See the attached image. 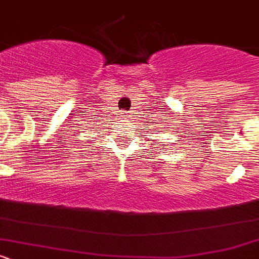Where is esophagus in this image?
Masks as SVG:
<instances>
[{"label":"esophagus","instance_id":"obj_1","mask_svg":"<svg viewBox=\"0 0 259 259\" xmlns=\"http://www.w3.org/2000/svg\"><path fill=\"white\" fill-rule=\"evenodd\" d=\"M122 117H125V112H122Z\"/></svg>","mask_w":259,"mask_h":259}]
</instances>
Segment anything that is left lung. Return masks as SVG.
Wrapping results in <instances>:
<instances>
[{
    "mask_svg": "<svg viewBox=\"0 0 259 259\" xmlns=\"http://www.w3.org/2000/svg\"><path fill=\"white\" fill-rule=\"evenodd\" d=\"M165 132H167V130H165Z\"/></svg>",
    "mask_w": 259,
    "mask_h": 259,
    "instance_id": "obj_1",
    "label": "left lung"
}]
</instances>
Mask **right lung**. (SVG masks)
<instances>
[{
	"instance_id": "obj_1",
	"label": "right lung",
	"mask_w": 259,
	"mask_h": 259,
	"mask_svg": "<svg viewBox=\"0 0 259 259\" xmlns=\"http://www.w3.org/2000/svg\"><path fill=\"white\" fill-rule=\"evenodd\" d=\"M95 129H96V127H95Z\"/></svg>"
}]
</instances>
